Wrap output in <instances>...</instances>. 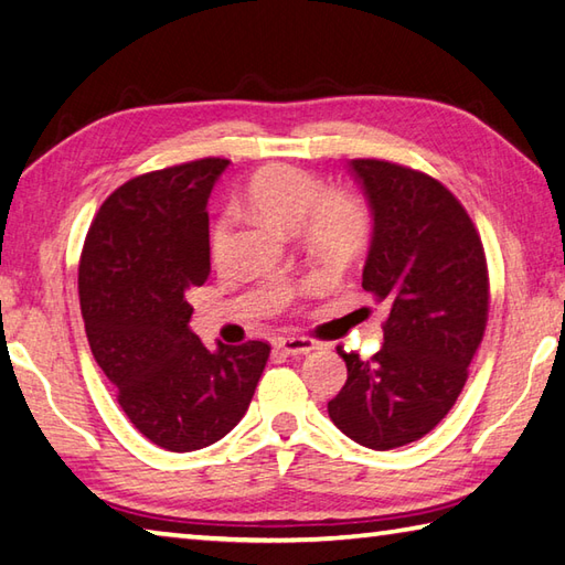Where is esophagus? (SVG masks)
<instances>
[{
	"label": "esophagus",
	"instance_id": "1",
	"mask_svg": "<svg viewBox=\"0 0 565 565\" xmlns=\"http://www.w3.org/2000/svg\"><path fill=\"white\" fill-rule=\"evenodd\" d=\"M276 348H279L284 355H308V352L318 350L320 345L316 340H308V338H281L276 342Z\"/></svg>",
	"mask_w": 565,
	"mask_h": 565
}]
</instances>
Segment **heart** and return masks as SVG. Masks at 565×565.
<instances>
[{
	"instance_id": "obj_1",
	"label": "heart",
	"mask_w": 565,
	"mask_h": 565,
	"mask_svg": "<svg viewBox=\"0 0 565 565\" xmlns=\"http://www.w3.org/2000/svg\"><path fill=\"white\" fill-rule=\"evenodd\" d=\"M323 193L311 171L289 163L262 169L247 185V205L271 225L296 232L301 227L306 245L323 259H350L370 235V217L355 198ZM230 217L215 220L210 230V254L223 259L230 242Z\"/></svg>"
}]
</instances>
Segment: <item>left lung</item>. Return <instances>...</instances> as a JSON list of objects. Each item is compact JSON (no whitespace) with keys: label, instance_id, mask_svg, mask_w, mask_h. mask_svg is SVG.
Segmentation results:
<instances>
[{"label":"left lung","instance_id":"8db88e82","mask_svg":"<svg viewBox=\"0 0 565 565\" xmlns=\"http://www.w3.org/2000/svg\"><path fill=\"white\" fill-rule=\"evenodd\" d=\"M372 213L362 289L390 306L372 360L338 348L348 382L328 402L355 444L392 450L426 436L456 404L488 323V262L460 201L430 175L352 159Z\"/></svg>","mask_w":565,"mask_h":565}]
</instances>
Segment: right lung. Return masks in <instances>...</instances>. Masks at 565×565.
<instances>
[{"label":"right lung","instance_id":"1","mask_svg":"<svg viewBox=\"0 0 565 565\" xmlns=\"http://www.w3.org/2000/svg\"><path fill=\"white\" fill-rule=\"evenodd\" d=\"M227 159L143 173L107 198L87 230L77 291L87 342L139 434L173 452L217 444L257 390L269 345L207 350L188 294L210 274L207 198Z\"/></svg>","mask_w":565,"mask_h":565}]
</instances>
